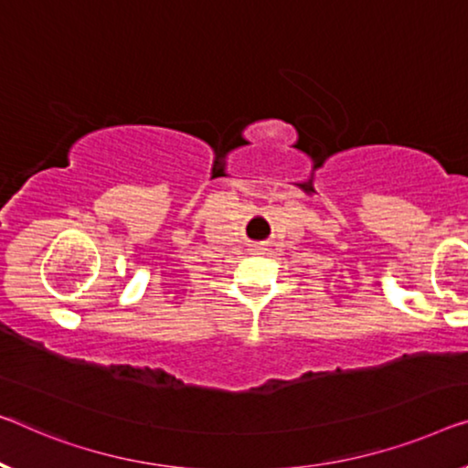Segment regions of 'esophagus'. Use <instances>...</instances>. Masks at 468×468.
Segmentation results:
<instances>
[{
  "mask_svg": "<svg viewBox=\"0 0 468 468\" xmlns=\"http://www.w3.org/2000/svg\"><path fill=\"white\" fill-rule=\"evenodd\" d=\"M250 255H265L268 253V247H265V244H250Z\"/></svg>",
  "mask_w": 468,
  "mask_h": 468,
  "instance_id": "obj_1",
  "label": "esophagus"
}]
</instances>
